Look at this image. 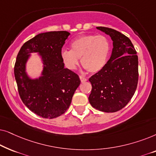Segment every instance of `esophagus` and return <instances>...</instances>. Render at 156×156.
<instances>
[{
  "label": "esophagus",
  "instance_id": "34e87169",
  "mask_svg": "<svg viewBox=\"0 0 156 156\" xmlns=\"http://www.w3.org/2000/svg\"><path fill=\"white\" fill-rule=\"evenodd\" d=\"M80 80H81V82H85L86 81H87V79H86L85 77H84V76H80Z\"/></svg>",
  "mask_w": 156,
  "mask_h": 156
}]
</instances>
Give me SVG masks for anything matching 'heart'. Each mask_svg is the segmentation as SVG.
Returning a JSON list of instances; mask_svg holds the SVG:
<instances>
[{
  "instance_id": "1",
  "label": "heart",
  "mask_w": 156,
  "mask_h": 156,
  "mask_svg": "<svg viewBox=\"0 0 156 156\" xmlns=\"http://www.w3.org/2000/svg\"><path fill=\"white\" fill-rule=\"evenodd\" d=\"M71 50L64 49L61 57L66 67L77 68L80 60L83 67L91 73H97L105 67L111 52V44L104 35H85L71 42Z\"/></svg>"
}]
</instances>
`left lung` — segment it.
<instances>
[{"label":"left lung","mask_w":156,"mask_h":156,"mask_svg":"<svg viewBox=\"0 0 156 156\" xmlns=\"http://www.w3.org/2000/svg\"><path fill=\"white\" fill-rule=\"evenodd\" d=\"M97 29L110 36L113 49L105 67L89 78L92 89L89 101L96 109L116 112L129 103L137 88L138 56L131 41L123 34L108 27Z\"/></svg>","instance_id":"1"}]
</instances>
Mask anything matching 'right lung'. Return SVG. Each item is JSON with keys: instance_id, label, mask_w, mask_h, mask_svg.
<instances>
[{"instance_id": "1", "label": "right lung", "mask_w": 156, "mask_h": 156, "mask_svg": "<svg viewBox=\"0 0 156 156\" xmlns=\"http://www.w3.org/2000/svg\"><path fill=\"white\" fill-rule=\"evenodd\" d=\"M69 35L67 31L38 34L21 47L17 56L14 74L20 99L42 118L54 119L63 114L80 84L79 76L65 68L61 57L62 48ZM31 53H37L43 64L38 78H31L27 72Z\"/></svg>"}]
</instances>
